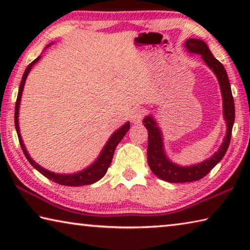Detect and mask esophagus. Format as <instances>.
Segmentation results:
<instances>
[{
    "mask_svg": "<svg viewBox=\"0 0 250 250\" xmlns=\"http://www.w3.org/2000/svg\"><path fill=\"white\" fill-rule=\"evenodd\" d=\"M143 117H145V110L141 108L134 109L133 111L131 112V121H132L134 125L140 124Z\"/></svg>",
    "mask_w": 250,
    "mask_h": 250,
    "instance_id": "esophagus-1",
    "label": "esophagus"
}]
</instances>
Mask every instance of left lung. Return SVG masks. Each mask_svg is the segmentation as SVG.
<instances>
[{
	"label": "left lung",
	"instance_id": "8db88e82",
	"mask_svg": "<svg viewBox=\"0 0 250 250\" xmlns=\"http://www.w3.org/2000/svg\"><path fill=\"white\" fill-rule=\"evenodd\" d=\"M185 48L188 53L201 55L205 64L213 70V73L217 77L221 87L222 98H223V116L226 121V135L224 141L218 147L217 152L206 159L201 163H196L194 166L182 167L168 159L166 153L163 143V134L159 125L152 115L146 116L143 122L145 126L149 132V141H147V164L151 171L159 177V179L167 181L168 183H185V182L198 181L208 174L211 168L223 159L226 151L229 146L231 130L235 121V104L232 98L230 83L227 77V73L224 66L219 62L206 45L205 42L196 39H188L185 42Z\"/></svg>",
	"mask_w": 250,
	"mask_h": 250
}]
</instances>
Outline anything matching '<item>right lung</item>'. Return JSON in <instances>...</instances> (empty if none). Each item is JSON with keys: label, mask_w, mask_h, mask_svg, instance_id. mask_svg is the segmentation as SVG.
Returning <instances> with one entry per match:
<instances>
[{"label": "right lung", "mask_w": 250, "mask_h": 250, "mask_svg": "<svg viewBox=\"0 0 250 250\" xmlns=\"http://www.w3.org/2000/svg\"><path fill=\"white\" fill-rule=\"evenodd\" d=\"M53 43H50L49 45L46 46V48L49 47ZM41 59V56L37 57L35 61H33L31 64H29L26 69H25L22 80H21V84L19 88V94H18V99H16V104H15V116H14V122H15V129L16 132H18V137H19V141L21 147L24 152L25 156L28 160V162L32 164V167H34L39 171L41 174H43L44 176L47 177L50 181L56 182L58 184L62 185H67V186H80V185H90L92 183H96L97 181H99L100 179H103L105 173H107L108 167H110V163H111L112 158H113V153H115V150L117 146L119 145L120 141L124 139L125 133L128 132V130L130 129V122H125L124 125H121L119 129L115 131L111 134V137L108 139L107 143H105L104 149L101 150L100 154L98 158L95 160L94 163H91L89 167H87L83 170L79 171L77 173H73V174H58V173H55L52 171H48L44 168L43 167H41L40 164H37L35 161H34L31 155L28 154V152L26 150V147L24 146L22 135H21L20 132V125H19V112H20V104H21V99H22V94H23V89H24V84L25 82H26V78L28 76V73L31 71L32 67L36 64Z\"/></svg>", "instance_id": "obj_1"}]
</instances>
